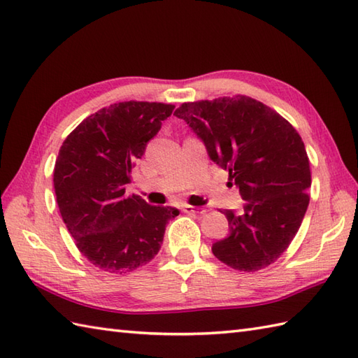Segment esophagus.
<instances>
[{
  "mask_svg": "<svg viewBox=\"0 0 358 358\" xmlns=\"http://www.w3.org/2000/svg\"><path fill=\"white\" fill-rule=\"evenodd\" d=\"M183 212H186V214H204L206 210L201 208H195V206H189V204H185Z\"/></svg>",
  "mask_w": 358,
  "mask_h": 358,
  "instance_id": "1",
  "label": "esophagus"
}]
</instances>
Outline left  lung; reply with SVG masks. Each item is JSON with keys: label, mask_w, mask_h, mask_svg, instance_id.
<instances>
[{"label": "left lung", "mask_w": 358, "mask_h": 358, "mask_svg": "<svg viewBox=\"0 0 358 358\" xmlns=\"http://www.w3.org/2000/svg\"><path fill=\"white\" fill-rule=\"evenodd\" d=\"M229 171L245 200L241 214L224 209L229 235L212 252L231 268L254 272L291 245L306 214L310 187L305 143L292 124L245 95L185 103L173 112Z\"/></svg>", "instance_id": "obj_1"}]
</instances>
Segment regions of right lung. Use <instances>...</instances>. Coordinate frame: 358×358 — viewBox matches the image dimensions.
Instances as JSON below:
<instances>
[{
	"label": "right lung",
	"instance_id": "1",
	"mask_svg": "<svg viewBox=\"0 0 358 358\" xmlns=\"http://www.w3.org/2000/svg\"><path fill=\"white\" fill-rule=\"evenodd\" d=\"M175 106L110 104L67 135L53 169L57 203L80 252L104 272H131L162 248L166 224L180 210L126 196L136 158Z\"/></svg>",
	"mask_w": 358,
	"mask_h": 358
}]
</instances>
